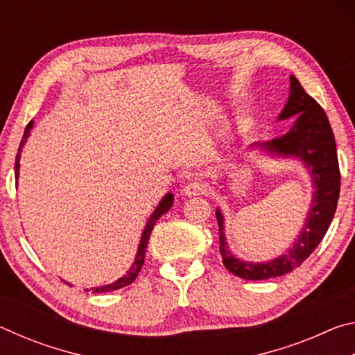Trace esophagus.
Masks as SVG:
<instances>
[{
  "label": "esophagus",
  "instance_id": "esophagus-1",
  "mask_svg": "<svg viewBox=\"0 0 355 355\" xmlns=\"http://www.w3.org/2000/svg\"><path fill=\"white\" fill-rule=\"evenodd\" d=\"M205 192H207L205 184L200 183V182H189L183 188V194L188 196V197L200 196V194H205Z\"/></svg>",
  "mask_w": 355,
  "mask_h": 355
}]
</instances>
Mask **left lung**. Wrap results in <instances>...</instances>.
<instances>
[{"label": "left lung", "mask_w": 355, "mask_h": 355, "mask_svg": "<svg viewBox=\"0 0 355 355\" xmlns=\"http://www.w3.org/2000/svg\"><path fill=\"white\" fill-rule=\"evenodd\" d=\"M296 117L286 135L250 147H260L268 153L299 158L310 171L313 178V199L307 220L296 241L286 250L266 263H252L239 260L228 249L224 233V218L220 209H216L219 224V252L222 263L232 274L248 280H266L291 272L311 255L322 241L330 222L334 219L340 196V167L336 156L335 136L329 119L315 98L304 91L296 78H290V97L279 120Z\"/></svg>", "instance_id": "1"}]
</instances>
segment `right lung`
I'll return each instance as SVG.
<instances>
[{
  "mask_svg": "<svg viewBox=\"0 0 355 355\" xmlns=\"http://www.w3.org/2000/svg\"><path fill=\"white\" fill-rule=\"evenodd\" d=\"M34 122L31 120L26 125L25 128V135H23V139L20 142V147H19V152H17V158H15V180H19V172H20V155H21V150L23 147H25L26 144V139L29 137V131H31ZM173 203V196L172 192H167V194L163 197V200L159 202V205L156 207L155 211L152 213V216H150L147 224H146V228H144L142 232V236H141V243H139V248H137V254H136V258H135V263L131 264L130 271L123 275V277L117 279L116 282H112V284L110 285H105V286H97V288H91V290H86V291H92V293H110V291H116L119 290V288H123L127 286L130 284H133L135 279L137 277V274H139L142 264H144V258H146V249H147V244H148V238H150V233H152L153 227L156 224V220H158L161 216L166 214L167 211H169ZM70 285V284H67ZM71 286V285H70Z\"/></svg>",
  "mask_w": 355,
  "mask_h": 355,
  "instance_id": "obj_1",
  "label": "right lung"
}]
</instances>
